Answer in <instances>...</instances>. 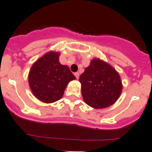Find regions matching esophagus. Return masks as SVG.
<instances>
[{"label": "esophagus", "instance_id": "esophagus-1", "mask_svg": "<svg viewBox=\"0 0 152 152\" xmlns=\"http://www.w3.org/2000/svg\"><path fill=\"white\" fill-rule=\"evenodd\" d=\"M74 75H75V76H76V79H79V72H76V73H75Z\"/></svg>", "mask_w": 152, "mask_h": 152}]
</instances>
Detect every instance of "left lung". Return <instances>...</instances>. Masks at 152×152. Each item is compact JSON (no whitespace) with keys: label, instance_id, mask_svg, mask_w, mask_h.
<instances>
[{"label":"left lung","instance_id":"8db88e82","mask_svg":"<svg viewBox=\"0 0 152 152\" xmlns=\"http://www.w3.org/2000/svg\"><path fill=\"white\" fill-rule=\"evenodd\" d=\"M84 101L95 108L114 104L122 89L120 76L108 63L94 59L79 77Z\"/></svg>","mask_w":152,"mask_h":152}]
</instances>
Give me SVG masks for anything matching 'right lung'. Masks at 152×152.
Returning <instances> with one entry per match:
<instances>
[{
    "label": "right lung",
    "mask_w": 152,
    "mask_h": 152,
    "mask_svg": "<svg viewBox=\"0 0 152 152\" xmlns=\"http://www.w3.org/2000/svg\"><path fill=\"white\" fill-rule=\"evenodd\" d=\"M60 54L50 52L38 59L30 69L28 81L34 96L44 103L62 98L69 81L76 79L69 68L59 62Z\"/></svg>",
    "instance_id": "right-lung-1"
}]
</instances>
